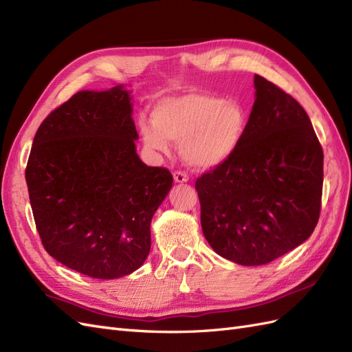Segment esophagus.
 <instances>
[{
	"instance_id": "esophagus-1",
	"label": "esophagus",
	"mask_w": 352,
	"mask_h": 352,
	"mask_svg": "<svg viewBox=\"0 0 352 352\" xmlns=\"http://www.w3.org/2000/svg\"><path fill=\"white\" fill-rule=\"evenodd\" d=\"M173 177H175V182H177V184H184L189 180V176L185 172H182V170H176V172L173 173Z\"/></svg>"
}]
</instances>
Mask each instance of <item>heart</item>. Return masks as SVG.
<instances>
[{"instance_id": "b5f03b06", "label": "heart", "mask_w": 352, "mask_h": 352, "mask_svg": "<svg viewBox=\"0 0 352 352\" xmlns=\"http://www.w3.org/2000/svg\"><path fill=\"white\" fill-rule=\"evenodd\" d=\"M247 127V113L236 101L207 94H189L166 100L154 110V124L142 123L146 146L167 151L168 141L184 144L186 163L212 168L236 151Z\"/></svg>"}]
</instances>
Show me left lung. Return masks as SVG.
Here are the masks:
<instances>
[{
	"instance_id": "1",
	"label": "left lung",
	"mask_w": 352,
	"mask_h": 352,
	"mask_svg": "<svg viewBox=\"0 0 352 352\" xmlns=\"http://www.w3.org/2000/svg\"><path fill=\"white\" fill-rule=\"evenodd\" d=\"M236 151L195 182L204 236L223 258L267 264L310 238L323 192V150L300 102L258 74Z\"/></svg>"
}]
</instances>
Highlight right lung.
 I'll use <instances>...</instances> for the list:
<instances>
[{"label":"right lung","instance_id":"1","mask_svg":"<svg viewBox=\"0 0 352 352\" xmlns=\"http://www.w3.org/2000/svg\"><path fill=\"white\" fill-rule=\"evenodd\" d=\"M129 92L80 91L38 127L26 166L36 230L58 263L95 279L140 269L173 176L136 154Z\"/></svg>","mask_w":352,"mask_h":352}]
</instances>
